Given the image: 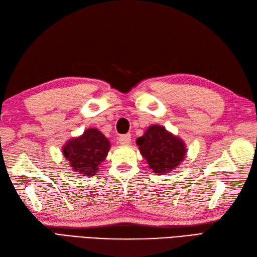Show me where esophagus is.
Listing matches in <instances>:
<instances>
[{"instance_id":"1","label":"esophagus","mask_w":257,"mask_h":257,"mask_svg":"<svg viewBox=\"0 0 257 257\" xmlns=\"http://www.w3.org/2000/svg\"><path fill=\"white\" fill-rule=\"evenodd\" d=\"M131 142V136L129 134L127 135H122L118 138V143H120L122 146H127Z\"/></svg>"}]
</instances>
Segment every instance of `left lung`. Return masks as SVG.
Returning <instances> with one entry per match:
<instances>
[{
	"label": "left lung",
	"mask_w": 257,
	"mask_h": 257,
	"mask_svg": "<svg viewBox=\"0 0 257 257\" xmlns=\"http://www.w3.org/2000/svg\"><path fill=\"white\" fill-rule=\"evenodd\" d=\"M136 143L150 169L160 175L176 169L186 156L184 141L160 124L149 127Z\"/></svg>",
	"instance_id": "obj_1"
}]
</instances>
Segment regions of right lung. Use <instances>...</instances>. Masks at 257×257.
Returning a JSON list of instances; mask_svg holds the SVG:
<instances>
[{"label": "right lung", "mask_w": 257, "mask_h": 257, "mask_svg": "<svg viewBox=\"0 0 257 257\" xmlns=\"http://www.w3.org/2000/svg\"><path fill=\"white\" fill-rule=\"evenodd\" d=\"M110 149L108 139L96 128H89L63 146V156L71 169L83 176H93Z\"/></svg>", "instance_id": "right-lung-1"}]
</instances>
